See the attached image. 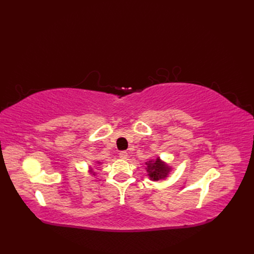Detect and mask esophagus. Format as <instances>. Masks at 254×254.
<instances>
[{"label": "esophagus", "instance_id": "1", "mask_svg": "<svg viewBox=\"0 0 254 254\" xmlns=\"http://www.w3.org/2000/svg\"><path fill=\"white\" fill-rule=\"evenodd\" d=\"M119 156H120V158H121V159H127V157H128V152H127V151H125V150H123V151H121V152L119 153Z\"/></svg>", "mask_w": 254, "mask_h": 254}]
</instances>
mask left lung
Instances as JSON below:
<instances>
[{
  "label": "left lung",
  "mask_w": 254,
  "mask_h": 254,
  "mask_svg": "<svg viewBox=\"0 0 254 254\" xmlns=\"http://www.w3.org/2000/svg\"><path fill=\"white\" fill-rule=\"evenodd\" d=\"M147 164V172L148 175L153 181H158L160 179H164L165 177L170 173L171 168L166 166L163 162H161L160 159H156L155 161L151 160Z\"/></svg>",
  "instance_id": "1"
}]
</instances>
